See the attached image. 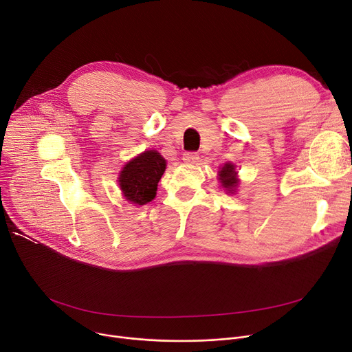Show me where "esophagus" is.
<instances>
[{
	"instance_id": "1",
	"label": "esophagus",
	"mask_w": 352,
	"mask_h": 352,
	"mask_svg": "<svg viewBox=\"0 0 352 352\" xmlns=\"http://www.w3.org/2000/svg\"><path fill=\"white\" fill-rule=\"evenodd\" d=\"M182 161L187 164H195V162H198V154L192 151L184 152V154H182Z\"/></svg>"
}]
</instances>
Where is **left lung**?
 I'll use <instances>...</instances> for the list:
<instances>
[{
    "mask_svg": "<svg viewBox=\"0 0 352 352\" xmlns=\"http://www.w3.org/2000/svg\"><path fill=\"white\" fill-rule=\"evenodd\" d=\"M221 186L227 188L228 191H234L233 188L237 186V178H236V171H234V165L232 164H226L221 170L219 171Z\"/></svg>",
    "mask_w": 352,
    "mask_h": 352,
    "instance_id": "1",
    "label": "left lung"
}]
</instances>
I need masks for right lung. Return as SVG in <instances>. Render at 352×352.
I'll list each match as a JSON object with an SVG mask.
<instances>
[{
    "instance_id": "add662e5",
    "label": "right lung",
    "mask_w": 352,
    "mask_h": 352,
    "mask_svg": "<svg viewBox=\"0 0 352 352\" xmlns=\"http://www.w3.org/2000/svg\"><path fill=\"white\" fill-rule=\"evenodd\" d=\"M165 166V160L157 151H145L129 161L119 175V186L126 200L140 206L154 200Z\"/></svg>"
}]
</instances>
